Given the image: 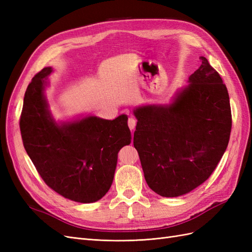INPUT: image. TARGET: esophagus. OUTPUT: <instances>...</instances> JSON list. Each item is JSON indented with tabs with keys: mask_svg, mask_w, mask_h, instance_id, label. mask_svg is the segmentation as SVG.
Listing matches in <instances>:
<instances>
[{
	"mask_svg": "<svg viewBox=\"0 0 252 252\" xmlns=\"http://www.w3.org/2000/svg\"><path fill=\"white\" fill-rule=\"evenodd\" d=\"M135 124H136V121L134 118H129L128 120V127L130 130H133V129L135 128Z\"/></svg>",
	"mask_w": 252,
	"mask_h": 252,
	"instance_id": "obj_1",
	"label": "esophagus"
}]
</instances>
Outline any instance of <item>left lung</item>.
Listing matches in <instances>:
<instances>
[{
	"instance_id": "left-lung-1",
	"label": "left lung",
	"mask_w": 252,
	"mask_h": 252,
	"mask_svg": "<svg viewBox=\"0 0 252 252\" xmlns=\"http://www.w3.org/2000/svg\"><path fill=\"white\" fill-rule=\"evenodd\" d=\"M202 64L169 104L135 107L133 145L151 190L165 197L189 193L216 169L229 142L231 110L222 78Z\"/></svg>"
}]
</instances>
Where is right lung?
Instances as JSON below:
<instances>
[{"mask_svg":"<svg viewBox=\"0 0 252 252\" xmlns=\"http://www.w3.org/2000/svg\"><path fill=\"white\" fill-rule=\"evenodd\" d=\"M52 72L50 66L43 68L27 87L20 120L23 144L51 189L68 200L94 203L111 187L119 151L131 143L128 116L56 120L45 93Z\"/></svg>","mask_w":252,"mask_h":252,"instance_id":"right-lung-1","label":"right lung"}]
</instances>
